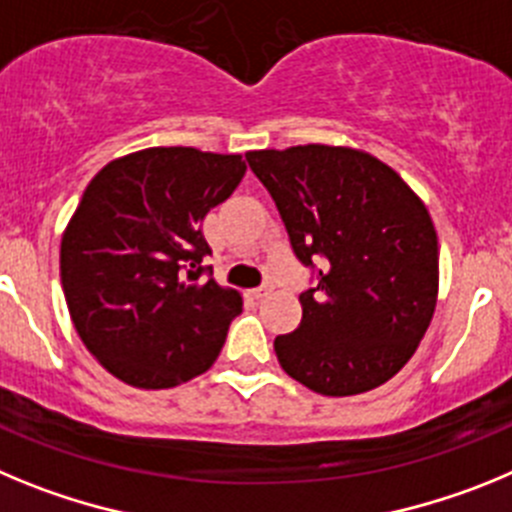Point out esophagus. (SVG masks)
I'll return each mask as SVG.
<instances>
[{
    "mask_svg": "<svg viewBox=\"0 0 512 512\" xmlns=\"http://www.w3.org/2000/svg\"><path fill=\"white\" fill-rule=\"evenodd\" d=\"M270 293H273V283H262L260 288L252 290V296H255V298H267Z\"/></svg>",
    "mask_w": 512,
    "mask_h": 512,
    "instance_id": "1",
    "label": "esophagus"
}]
</instances>
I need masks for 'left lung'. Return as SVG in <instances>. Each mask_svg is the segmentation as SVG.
<instances>
[{
    "mask_svg": "<svg viewBox=\"0 0 512 512\" xmlns=\"http://www.w3.org/2000/svg\"><path fill=\"white\" fill-rule=\"evenodd\" d=\"M290 247L316 270L296 331L275 336L293 380L331 398L377 388L413 357L439 296L428 209L390 165L334 145L247 153Z\"/></svg>",
    "mask_w": 512,
    "mask_h": 512,
    "instance_id": "obj_1",
    "label": "left lung"
}]
</instances>
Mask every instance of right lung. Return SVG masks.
<instances>
[{
    "label": "right lung",
    "instance_id": "add662e5",
    "mask_svg": "<svg viewBox=\"0 0 512 512\" xmlns=\"http://www.w3.org/2000/svg\"><path fill=\"white\" fill-rule=\"evenodd\" d=\"M242 155L147 147L91 178L61 239V283L81 342L132 388L163 390L216 362L242 296L201 265V222L245 176Z\"/></svg>",
    "mask_w": 512,
    "mask_h": 512
}]
</instances>
